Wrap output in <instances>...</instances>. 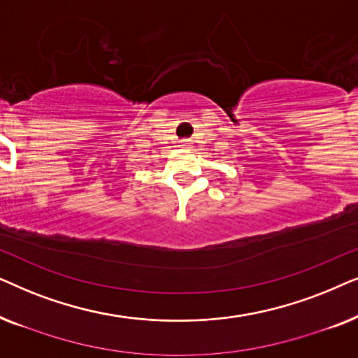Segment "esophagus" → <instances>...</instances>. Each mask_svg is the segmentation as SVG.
I'll use <instances>...</instances> for the list:
<instances>
[{
	"mask_svg": "<svg viewBox=\"0 0 358 358\" xmlns=\"http://www.w3.org/2000/svg\"><path fill=\"white\" fill-rule=\"evenodd\" d=\"M180 146H184V148H190V145L187 143V140H184L182 145H180Z\"/></svg>",
	"mask_w": 358,
	"mask_h": 358,
	"instance_id": "obj_1",
	"label": "esophagus"
}]
</instances>
